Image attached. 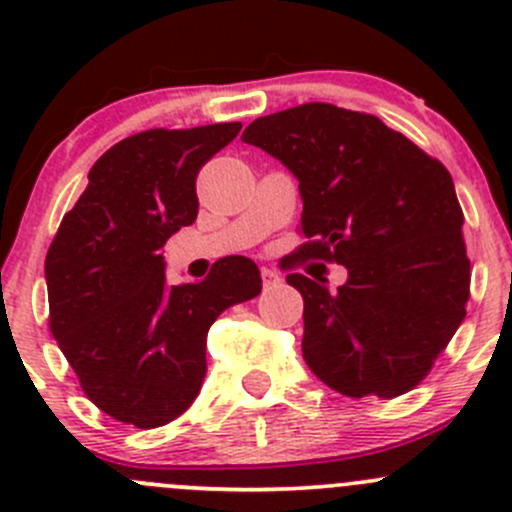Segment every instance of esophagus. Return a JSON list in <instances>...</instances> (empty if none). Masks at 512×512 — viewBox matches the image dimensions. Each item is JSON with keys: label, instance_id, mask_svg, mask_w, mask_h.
<instances>
[{"label": "esophagus", "instance_id": "obj_1", "mask_svg": "<svg viewBox=\"0 0 512 512\" xmlns=\"http://www.w3.org/2000/svg\"><path fill=\"white\" fill-rule=\"evenodd\" d=\"M280 282H282L280 272L270 270V267H265V270H262V285H265V289L277 287V285H280Z\"/></svg>", "mask_w": 512, "mask_h": 512}]
</instances>
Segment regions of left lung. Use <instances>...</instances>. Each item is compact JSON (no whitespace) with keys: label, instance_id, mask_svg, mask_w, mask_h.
Masks as SVG:
<instances>
[{"label":"left lung","instance_id":"8db88e82","mask_svg":"<svg viewBox=\"0 0 512 512\" xmlns=\"http://www.w3.org/2000/svg\"><path fill=\"white\" fill-rule=\"evenodd\" d=\"M242 141L297 178L299 255L347 267L327 280L292 272L302 292V354L329 389L361 399L411 391L466 319V257L453 178L381 118L304 103L252 121Z\"/></svg>","mask_w":512,"mask_h":512}]
</instances>
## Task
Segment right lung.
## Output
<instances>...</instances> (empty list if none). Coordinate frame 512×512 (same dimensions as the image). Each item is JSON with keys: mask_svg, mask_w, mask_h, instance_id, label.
<instances>
[{"mask_svg": "<svg viewBox=\"0 0 512 512\" xmlns=\"http://www.w3.org/2000/svg\"><path fill=\"white\" fill-rule=\"evenodd\" d=\"M240 128H153L123 138L89 170L51 242V334L86 396L118 421L156 428L183 414L203 384L210 324L260 294L250 257H225L203 282L168 285L160 255L198 218V170Z\"/></svg>", "mask_w": 512, "mask_h": 512, "instance_id": "obj_1", "label": "right lung"}]
</instances>
